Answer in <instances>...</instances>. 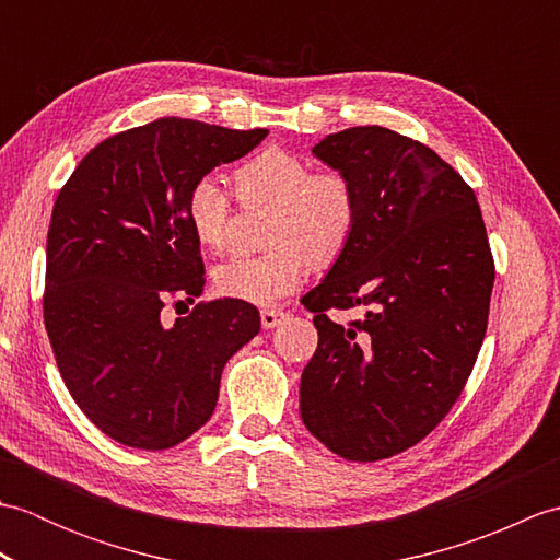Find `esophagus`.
<instances>
[{
	"label": "esophagus",
	"instance_id": "1",
	"mask_svg": "<svg viewBox=\"0 0 560 560\" xmlns=\"http://www.w3.org/2000/svg\"><path fill=\"white\" fill-rule=\"evenodd\" d=\"M281 319H287V313H283V311H273V307H271V311H261V327H265V329L277 327Z\"/></svg>",
	"mask_w": 560,
	"mask_h": 560
}]
</instances>
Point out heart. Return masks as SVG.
I'll return each instance as SVG.
<instances>
[{"label":"heart","instance_id":"heart-1","mask_svg":"<svg viewBox=\"0 0 560 560\" xmlns=\"http://www.w3.org/2000/svg\"><path fill=\"white\" fill-rule=\"evenodd\" d=\"M235 192L243 201L273 205L265 255H237L217 267L213 287L225 299L269 305L301 287L311 265L325 269L347 253L359 225V192L339 171H313L305 159L265 149L237 165ZM189 231L213 253L229 245L231 199L213 180L199 177L185 197Z\"/></svg>","mask_w":560,"mask_h":560}]
</instances>
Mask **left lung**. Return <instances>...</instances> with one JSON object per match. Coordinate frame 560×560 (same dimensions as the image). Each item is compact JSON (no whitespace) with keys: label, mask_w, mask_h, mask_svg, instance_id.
Instances as JSON below:
<instances>
[{"label":"left lung","mask_w":560,"mask_h":560,"mask_svg":"<svg viewBox=\"0 0 560 560\" xmlns=\"http://www.w3.org/2000/svg\"><path fill=\"white\" fill-rule=\"evenodd\" d=\"M313 153L349 177L361 211L347 253L305 295L319 341L301 419L343 459H387L462 395L489 323L491 247L474 189L421 141L371 125ZM359 304L366 317L351 328L326 317Z\"/></svg>","instance_id":"obj_1"}]
</instances>
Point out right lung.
Listing matches in <instances>:
<instances>
[{
  "label": "right lung",
  "mask_w": 560,
  "mask_h": 560,
  "mask_svg": "<svg viewBox=\"0 0 560 560\" xmlns=\"http://www.w3.org/2000/svg\"><path fill=\"white\" fill-rule=\"evenodd\" d=\"M269 132L161 117L101 141L57 195L43 315L69 395L105 435L168 450L205 425L223 365L259 331L253 303H195L205 261L185 219L192 183ZM175 303V305H177Z\"/></svg>",
  "instance_id": "obj_1"
}]
</instances>
